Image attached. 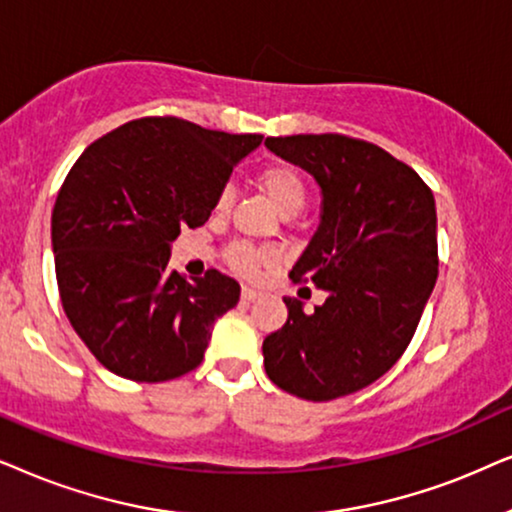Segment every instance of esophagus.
Segmentation results:
<instances>
[{
  "label": "esophagus",
  "mask_w": 512,
  "mask_h": 512,
  "mask_svg": "<svg viewBox=\"0 0 512 512\" xmlns=\"http://www.w3.org/2000/svg\"><path fill=\"white\" fill-rule=\"evenodd\" d=\"M262 292L255 290V288H243L241 290V299L243 302H255V299H260Z\"/></svg>",
  "instance_id": "esophagus-1"
}]
</instances>
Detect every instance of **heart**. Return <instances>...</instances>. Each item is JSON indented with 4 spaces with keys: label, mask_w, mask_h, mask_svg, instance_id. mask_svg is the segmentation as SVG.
<instances>
[{
    "label": "heart",
    "mask_w": 512,
    "mask_h": 512,
    "mask_svg": "<svg viewBox=\"0 0 512 512\" xmlns=\"http://www.w3.org/2000/svg\"><path fill=\"white\" fill-rule=\"evenodd\" d=\"M257 185L283 217L297 215L306 206L309 192H306L304 177L288 163H271V166L262 168L257 173ZM231 206H234V189L222 187L215 196V215H227ZM227 262L245 276H257L262 269L274 267L278 262V252L274 248H257V245L238 241L227 248Z\"/></svg>",
    "instance_id": "1"
}]
</instances>
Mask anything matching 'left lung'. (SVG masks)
I'll return each instance as SVG.
<instances>
[{
	"instance_id": "1",
	"label": "left lung",
	"mask_w": 512,
	"mask_h": 512,
	"mask_svg": "<svg viewBox=\"0 0 512 512\" xmlns=\"http://www.w3.org/2000/svg\"><path fill=\"white\" fill-rule=\"evenodd\" d=\"M309 170L323 192L318 231L292 281L327 292L264 339V370L278 388L325 403L370 386L398 363L438 278V217L428 185L372 142L339 133L264 140Z\"/></svg>"
}]
</instances>
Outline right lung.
Listing matches in <instances>:
<instances>
[{
    "mask_svg": "<svg viewBox=\"0 0 512 512\" xmlns=\"http://www.w3.org/2000/svg\"><path fill=\"white\" fill-rule=\"evenodd\" d=\"M260 142L145 117L91 142L70 168L51 215L60 302L109 372L156 384L201 365L241 285L217 269L187 281L168 267L170 243L208 222L231 170Z\"/></svg>",
    "mask_w": 512,
    "mask_h": 512,
    "instance_id": "right-lung-1",
    "label": "right lung"
}]
</instances>
